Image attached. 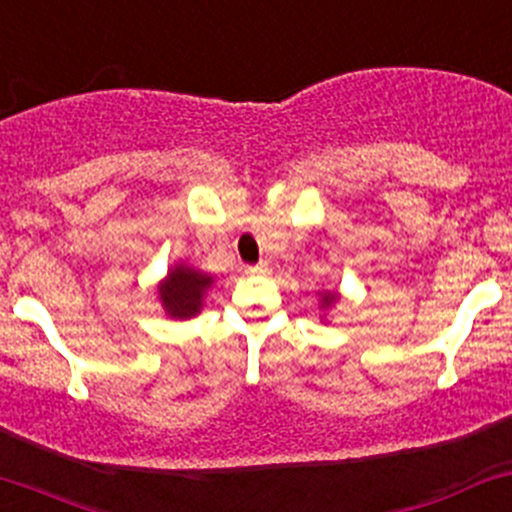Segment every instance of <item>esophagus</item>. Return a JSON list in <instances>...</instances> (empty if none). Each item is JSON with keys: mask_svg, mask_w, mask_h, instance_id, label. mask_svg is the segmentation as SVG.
<instances>
[{"mask_svg": "<svg viewBox=\"0 0 512 512\" xmlns=\"http://www.w3.org/2000/svg\"><path fill=\"white\" fill-rule=\"evenodd\" d=\"M245 274H250V277H267L269 265H265V262H260V265H247Z\"/></svg>", "mask_w": 512, "mask_h": 512, "instance_id": "1", "label": "esophagus"}]
</instances>
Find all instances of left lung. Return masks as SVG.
<instances>
[{
  "label": "left lung",
  "instance_id": "left-lung-1",
  "mask_svg": "<svg viewBox=\"0 0 512 512\" xmlns=\"http://www.w3.org/2000/svg\"><path fill=\"white\" fill-rule=\"evenodd\" d=\"M338 301H340V291L338 289L318 291V308L323 311V316H320V318H325V313L333 311L335 303H338Z\"/></svg>",
  "mask_w": 512,
  "mask_h": 512
}]
</instances>
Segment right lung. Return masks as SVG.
Here are the masks:
<instances>
[{
  "instance_id": "1",
  "label": "right lung",
  "mask_w": 512,
  "mask_h": 512,
  "mask_svg": "<svg viewBox=\"0 0 512 512\" xmlns=\"http://www.w3.org/2000/svg\"><path fill=\"white\" fill-rule=\"evenodd\" d=\"M211 286L213 277L209 272H201L187 262H174L165 277L157 282V301H160L165 316L189 320L201 313Z\"/></svg>"
}]
</instances>
